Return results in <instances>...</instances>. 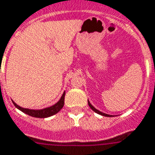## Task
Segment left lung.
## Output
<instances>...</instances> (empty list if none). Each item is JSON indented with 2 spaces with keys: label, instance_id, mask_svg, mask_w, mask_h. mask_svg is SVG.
Listing matches in <instances>:
<instances>
[{
  "label": "left lung",
  "instance_id": "obj_1",
  "mask_svg": "<svg viewBox=\"0 0 155 155\" xmlns=\"http://www.w3.org/2000/svg\"><path fill=\"white\" fill-rule=\"evenodd\" d=\"M88 104H89V106L90 107V108H91V109H92L93 111H94V112L96 113H98V114H100V115H102V116H104V117H113V116H112V115H108V114H106V113H102V112H100V111H98V109H96L93 106V105H91V104L89 103V100H88Z\"/></svg>",
  "mask_w": 155,
  "mask_h": 155
}]
</instances>
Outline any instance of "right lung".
<instances>
[{
  "label": "right lung",
  "instance_id": "obj_1",
  "mask_svg": "<svg viewBox=\"0 0 155 155\" xmlns=\"http://www.w3.org/2000/svg\"><path fill=\"white\" fill-rule=\"evenodd\" d=\"M65 94L66 93H63L62 96L61 97L60 100L57 102V104L52 105V106L49 107H46L43 109L41 110H34V109H28V108H24L19 107V105H17L13 100V104L20 111H22L23 113H26L28 115L31 116V117H38V118H45V117H48L54 115L56 113H57L60 111L64 106V101H65Z\"/></svg>",
  "mask_w": 155,
  "mask_h": 155
}]
</instances>
